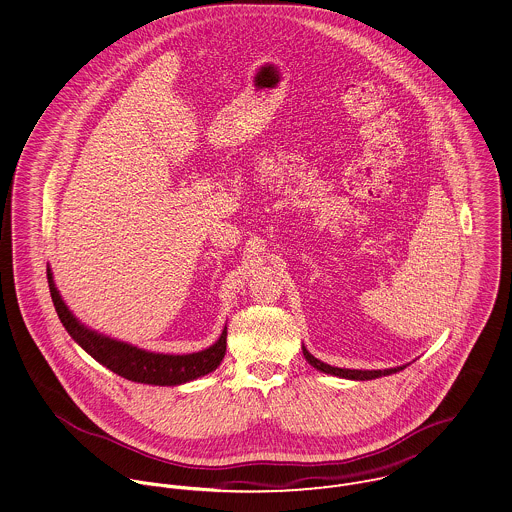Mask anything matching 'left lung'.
I'll return each instance as SVG.
<instances>
[{"mask_svg": "<svg viewBox=\"0 0 512 512\" xmlns=\"http://www.w3.org/2000/svg\"><path fill=\"white\" fill-rule=\"evenodd\" d=\"M302 353H304V357H306V361L314 367V369H318V371H322V373H328V375H334V377H340V379H351V381H371V379H379V377H385V375H393V373H397V371H402L406 365H398V367H391V369H373V371H365V369H341V367H332V365H328V363H324V361H320V359H316L304 345H302Z\"/></svg>", "mask_w": 512, "mask_h": 512, "instance_id": "1", "label": "left lung"}]
</instances>
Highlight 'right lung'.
Returning a JSON list of instances; mask_svg holds the SVG:
<instances>
[{
    "label": "right lung",
    "instance_id": "obj_1",
    "mask_svg": "<svg viewBox=\"0 0 512 512\" xmlns=\"http://www.w3.org/2000/svg\"><path fill=\"white\" fill-rule=\"evenodd\" d=\"M47 279H49V288H51L58 318L66 328V332L70 334V338L76 341L86 353H90L98 363H102L104 367H108L110 371H114L127 381L143 383V385H159V387L184 385L216 371L226 355L228 328L222 330V336L210 347L196 353H184V355L155 353V351H147L143 347L131 345L127 341L104 336L88 328L86 324H82L70 312V308L66 306V302L58 292L53 271L49 265H47Z\"/></svg>",
    "mask_w": 512,
    "mask_h": 512
}]
</instances>
